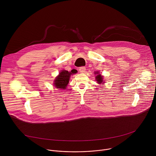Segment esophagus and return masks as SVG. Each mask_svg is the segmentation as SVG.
Returning a JSON list of instances; mask_svg holds the SVG:
<instances>
[{"mask_svg":"<svg viewBox=\"0 0 156 156\" xmlns=\"http://www.w3.org/2000/svg\"><path fill=\"white\" fill-rule=\"evenodd\" d=\"M79 71L80 73H84L86 72V68L84 67V66H81L79 69Z\"/></svg>","mask_w":156,"mask_h":156,"instance_id":"esophagus-1","label":"esophagus"}]
</instances>
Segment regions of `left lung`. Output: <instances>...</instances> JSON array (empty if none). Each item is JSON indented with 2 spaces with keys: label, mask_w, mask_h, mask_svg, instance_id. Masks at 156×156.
Listing matches in <instances>:
<instances>
[{
  "label": "left lung",
  "mask_w": 156,
  "mask_h": 156,
  "mask_svg": "<svg viewBox=\"0 0 156 156\" xmlns=\"http://www.w3.org/2000/svg\"><path fill=\"white\" fill-rule=\"evenodd\" d=\"M94 74L96 75V80L97 81L98 83L99 84H104V80H103V76H102L99 72H94Z\"/></svg>",
  "instance_id": "obj_1"
}]
</instances>
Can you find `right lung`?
I'll use <instances>...</instances> for the list:
<instances>
[{
    "label": "right lung",
    "mask_w": 156,
    "mask_h": 156,
    "mask_svg": "<svg viewBox=\"0 0 156 156\" xmlns=\"http://www.w3.org/2000/svg\"><path fill=\"white\" fill-rule=\"evenodd\" d=\"M73 73H76V72L71 71L70 72H69L65 70H62L54 80V84L55 87L57 89L65 90L69 83L70 76Z\"/></svg>",
    "instance_id": "obj_1"
}]
</instances>
